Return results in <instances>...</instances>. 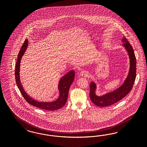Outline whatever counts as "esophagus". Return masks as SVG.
I'll return each instance as SVG.
<instances>
[{
	"mask_svg": "<svg viewBox=\"0 0 147 147\" xmlns=\"http://www.w3.org/2000/svg\"><path fill=\"white\" fill-rule=\"evenodd\" d=\"M80 76H84V77H86L87 76H88V72L86 71H82L80 72Z\"/></svg>",
	"mask_w": 147,
	"mask_h": 147,
	"instance_id": "obj_1",
	"label": "esophagus"
}]
</instances>
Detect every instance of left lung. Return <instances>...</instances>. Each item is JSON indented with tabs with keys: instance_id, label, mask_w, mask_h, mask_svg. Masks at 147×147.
<instances>
[{
	"instance_id": "left-lung-1",
	"label": "left lung",
	"mask_w": 147,
	"mask_h": 147,
	"mask_svg": "<svg viewBox=\"0 0 147 147\" xmlns=\"http://www.w3.org/2000/svg\"><path fill=\"white\" fill-rule=\"evenodd\" d=\"M123 45L128 52L130 58V69L129 73L123 84L120 87L111 93L98 96L95 94L96 85L92 82L90 85L89 96L91 101L98 107H107L119 102L125 97L132 89L136 76V57L131 45L130 44L127 38L123 36L122 39Z\"/></svg>"
}]
</instances>
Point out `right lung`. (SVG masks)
<instances>
[{
	"instance_id": "add662e5",
	"label": "right lung",
	"mask_w": 147,
	"mask_h": 147,
	"mask_svg": "<svg viewBox=\"0 0 147 147\" xmlns=\"http://www.w3.org/2000/svg\"><path fill=\"white\" fill-rule=\"evenodd\" d=\"M27 46L28 40L25 39L18 54L17 61L15 68V78L16 84L22 94V96L25 99L27 102L30 105L42 109L52 111L61 108L67 102L68 91L74 79L75 72L74 71H71L68 72L65 76L62 77V78L60 80L58 86V89L60 92V95L57 100L51 102H41L33 100L31 97H30L24 91L22 85L20 83L19 78V69L21 58H22V55L26 51Z\"/></svg>"
}]
</instances>
